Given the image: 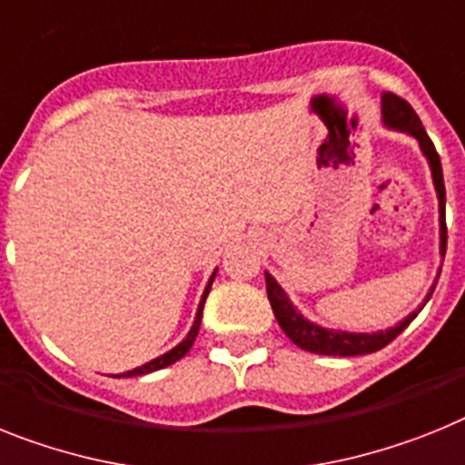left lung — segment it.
I'll return each mask as SVG.
<instances>
[{
	"mask_svg": "<svg viewBox=\"0 0 465 465\" xmlns=\"http://www.w3.org/2000/svg\"><path fill=\"white\" fill-rule=\"evenodd\" d=\"M383 124L390 130H400L411 134L416 142H419L420 151H423L428 165H430L432 173V184L438 191L440 201V255L444 257L447 251V222H444V177H442V163H440V155L432 146L430 136L425 134L423 123L416 115L407 101L395 96V94H383ZM440 276V274H438ZM264 279H267V298L269 305L274 310V317L279 322V326L283 329V333L291 338L292 342L307 352L314 354H333V357H357V354H371L383 350L388 342H392L401 331L407 329L409 323L416 319L423 305L430 300L432 291H435V283H432L430 292L425 295V302L416 312H411L404 322H400L392 329L378 331V333H350V331H335V329H323L319 323L310 322L307 317H302L295 305L291 302V298L286 295V291L276 283V279L269 272H264Z\"/></svg>",
	"mask_w": 465,
	"mask_h": 465,
	"instance_id": "1",
	"label": "left lung"
}]
</instances>
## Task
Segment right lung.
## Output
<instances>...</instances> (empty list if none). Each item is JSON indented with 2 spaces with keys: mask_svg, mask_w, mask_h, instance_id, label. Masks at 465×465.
Instances as JSON below:
<instances>
[{
  "mask_svg": "<svg viewBox=\"0 0 465 465\" xmlns=\"http://www.w3.org/2000/svg\"><path fill=\"white\" fill-rule=\"evenodd\" d=\"M214 274H217V269H214ZM214 274L210 276L208 286H205V291H203V298H201V305H198L196 319H193V326H191L189 335H186L184 341L179 342L177 347H173V350H170V352H165V354H160V357L151 359V361H148V364H143V366H136V369H132V371H124V373H120V376H115V378H132V376H143V373L158 371V369H165V366H170V364H174V361H179V359H182V357H184L186 352H189V350H191V345H193V341H196L198 329H201V319H203V305H205V298H208L210 286H213V281H214Z\"/></svg>",
  "mask_w": 465,
  "mask_h": 465,
  "instance_id": "right-lung-1",
  "label": "right lung"
}]
</instances>
